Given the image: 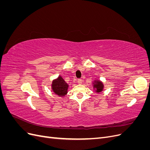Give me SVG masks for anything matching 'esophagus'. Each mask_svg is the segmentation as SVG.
<instances>
[{
  "label": "esophagus",
  "mask_w": 150,
  "mask_h": 150,
  "mask_svg": "<svg viewBox=\"0 0 150 150\" xmlns=\"http://www.w3.org/2000/svg\"><path fill=\"white\" fill-rule=\"evenodd\" d=\"M78 83L79 84H82V83H83L82 79H78Z\"/></svg>",
  "instance_id": "34e87169"
}]
</instances>
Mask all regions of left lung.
Listing matches in <instances>:
<instances>
[{
    "instance_id": "obj_1",
    "label": "left lung",
    "mask_w": 150,
    "mask_h": 150,
    "mask_svg": "<svg viewBox=\"0 0 150 150\" xmlns=\"http://www.w3.org/2000/svg\"><path fill=\"white\" fill-rule=\"evenodd\" d=\"M94 88L96 89V92L100 93L103 91V84L100 81H98L96 82V84H94Z\"/></svg>"
}]
</instances>
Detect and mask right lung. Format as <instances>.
<instances>
[{"mask_svg": "<svg viewBox=\"0 0 150 150\" xmlns=\"http://www.w3.org/2000/svg\"><path fill=\"white\" fill-rule=\"evenodd\" d=\"M52 88L56 94L59 96H65L67 93L68 84L62 78V77L59 76L57 79L52 82Z\"/></svg>", "mask_w": 150, "mask_h": 150, "instance_id": "add662e5", "label": "right lung"}]
</instances>
